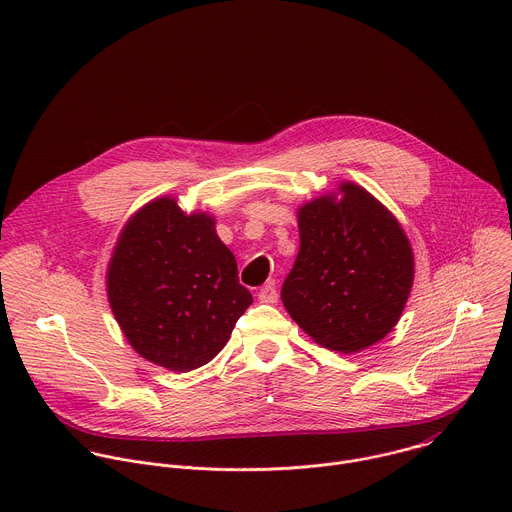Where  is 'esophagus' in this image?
I'll list each match as a JSON object with an SVG mask.
<instances>
[{"label":"esophagus","instance_id":"1","mask_svg":"<svg viewBox=\"0 0 512 512\" xmlns=\"http://www.w3.org/2000/svg\"><path fill=\"white\" fill-rule=\"evenodd\" d=\"M257 298L263 304H275L277 302V287L275 281H267L265 285H261V289L257 291Z\"/></svg>","mask_w":512,"mask_h":512}]
</instances>
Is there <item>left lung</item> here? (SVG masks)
Masks as SVG:
<instances>
[{"label":"left lung","instance_id":"left-lung-1","mask_svg":"<svg viewBox=\"0 0 512 512\" xmlns=\"http://www.w3.org/2000/svg\"><path fill=\"white\" fill-rule=\"evenodd\" d=\"M300 253L281 302L318 344L344 354L385 338L413 285V251L397 218L364 188L342 182L298 208Z\"/></svg>","mask_w":512,"mask_h":512}]
</instances>
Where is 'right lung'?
I'll list each match as a JSON object with an SVG mask.
<instances>
[{"label": "right lung", "mask_w": 512, "mask_h": 512, "mask_svg": "<svg viewBox=\"0 0 512 512\" xmlns=\"http://www.w3.org/2000/svg\"><path fill=\"white\" fill-rule=\"evenodd\" d=\"M107 296L133 350L178 373L221 352L253 304L214 218L186 214L170 196L127 221L109 261Z\"/></svg>", "instance_id": "obj_1"}]
</instances>
